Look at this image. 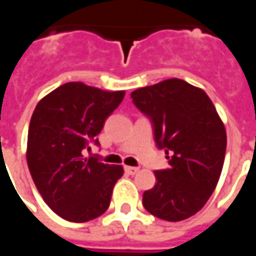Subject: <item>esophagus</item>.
<instances>
[{
  "mask_svg": "<svg viewBox=\"0 0 256 256\" xmlns=\"http://www.w3.org/2000/svg\"><path fill=\"white\" fill-rule=\"evenodd\" d=\"M138 167H132V166H124V172L130 174V176H134V174H137L138 172Z\"/></svg>",
  "mask_w": 256,
  "mask_h": 256,
  "instance_id": "34e87169",
  "label": "esophagus"
}]
</instances>
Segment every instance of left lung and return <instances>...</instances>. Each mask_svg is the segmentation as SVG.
I'll use <instances>...</instances> for the list:
<instances>
[{"label":"left lung","mask_w":256,"mask_h":256,"mask_svg":"<svg viewBox=\"0 0 256 256\" xmlns=\"http://www.w3.org/2000/svg\"><path fill=\"white\" fill-rule=\"evenodd\" d=\"M132 98L154 123L156 145L172 155L170 167L155 172V186L145 190L142 204L160 220H186L203 208L220 181L225 124L206 92L182 79L140 88Z\"/></svg>","instance_id":"1"}]
</instances>
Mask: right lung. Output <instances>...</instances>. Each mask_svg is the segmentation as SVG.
<instances>
[{"mask_svg":"<svg viewBox=\"0 0 256 256\" xmlns=\"http://www.w3.org/2000/svg\"><path fill=\"white\" fill-rule=\"evenodd\" d=\"M124 90L108 92L68 82L36 104L27 137V164L45 203L63 220L88 222L111 203L122 166L84 158L98 144L104 122L122 102Z\"/></svg>","mask_w":256,"mask_h":256,"instance_id":"1","label":"right lung"}]
</instances>
